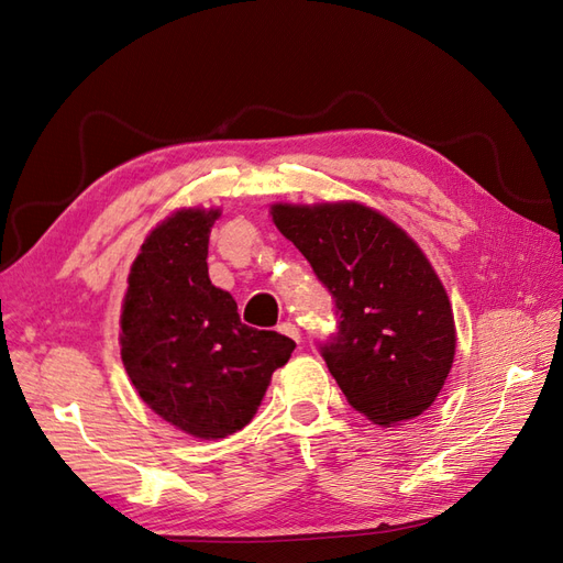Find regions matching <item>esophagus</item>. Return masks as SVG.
I'll list each match as a JSON object with an SVG mask.
<instances>
[{
  "mask_svg": "<svg viewBox=\"0 0 563 563\" xmlns=\"http://www.w3.org/2000/svg\"><path fill=\"white\" fill-rule=\"evenodd\" d=\"M277 331H279V333H284L286 338H294L296 343H298V340H300V331H298L296 323H291V321H282L279 327H277Z\"/></svg>",
  "mask_w": 563,
  "mask_h": 563,
  "instance_id": "obj_1",
  "label": "esophagus"
}]
</instances>
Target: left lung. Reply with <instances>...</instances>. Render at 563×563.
Wrapping results in <instances>:
<instances>
[{
  "label": "left lung",
  "instance_id": "8db88e82",
  "mask_svg": "<svg viewBox=\"0 0 563 563\" xmlns=\"http://www.w3.org/2000/svg\"><path fill=\"white\" fill-rule=\"evenodd\" d=\"M272 220L333 296L338 327L319 350L350 406L385 428L422 416L453 366L455 323L420 246L356 201L275 203Z\"/></svg>",
  "mask_w": 563,
  "mask_h": 563
}]
</instances>
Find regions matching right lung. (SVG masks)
Here are the masks:
<instances>
[{
	"mask_svg": "<svg viewBox=\"0 0 563 563\" xmlns=\"http://www.w3.org/2000/svg\"><path fill=\"white\" fill-rule=\"evenodd\" d=\"M218 209H183L147 234L122 305V362L141 399L197 439H223L258 411L296 343L242 323L209 279Z\"/></svg>",
	"mask_w": 563,
	"mask_h": 563,
	"instance_id": "add662e5",
	"label": "right lung"
}]
</instances>
